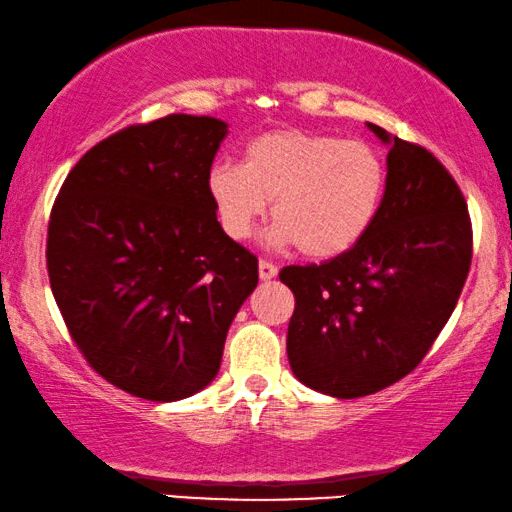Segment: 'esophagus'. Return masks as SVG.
<instances>
[{
  "label": "esophagus",
  "mask_w": 512,
  "mask_h": 512,
  "mask_svg": "<svg viewBox=\"0 0 512 512\" xmlns=\"http://www.w3.org/2000/svg\"><path fill=\"white\" fill-rule=\"evenodd\" d=\"M258 277H261V282H270V279H275L277 265H272L270 261H258Z\"/></svg>",
  "instance_id": "1"
}]
</instances>
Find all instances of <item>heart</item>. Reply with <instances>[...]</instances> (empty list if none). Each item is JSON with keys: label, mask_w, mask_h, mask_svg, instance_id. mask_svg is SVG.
Instances as JSON below:
<instances>
[{"label": "heart", "mask_w": 512, "mask_h": 512, "mask_svg": "<svg viewBox=\"0 0 512 512\" xmlns=\"http://www.w3.org/2000/svg\"><path fill=\"white\" fill-rule=\"evenodd\" d=\"M207 191L233 240H249L272 202V242L328 261L373 228L387 195V163L361 139L275 130L247 144L242 165H212Z\"/></svg>", "instance_id": "b5f03b06"}]
</instances>
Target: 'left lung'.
Here are the masks:
<instances>
[{
	"label": "left lung",
	"mask_w": 512,
	"mask_h": 512,
	"mask_svg": "<svg viewBox=\"0 0 512 512\" xmlns=\"http://www.w3.org/2000/svg\"><path fill=\"white\" fill-rule=\"evenodd\" d=\"M389 144L387 195L368 235L321 265H289L286 333L293 375L335 398L375 394L412 373L454 312L473 256L457 181L422 146Z\"/></svg>",
	"instance_id": "left-lung-1"
}]
</instances>
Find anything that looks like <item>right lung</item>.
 Here are the masks:
<instances>
[{"instance_id": "add662e5", "label": "right lung", "mask_w": 512, "mask_h": 512, "mask_svg": "<svg viewBox=\"0 0 512 512\" xmlns=\"http://www.w3.org/2000/svg\"><path fill=\"white\" fill-rule=\"evenodd\" d=\"M228 123L172 114L93 146L67 174L46 265L86 361L146 401H181L219 373L254 254L216 221L207 174Z\"/></svg>"}]
</instances>
